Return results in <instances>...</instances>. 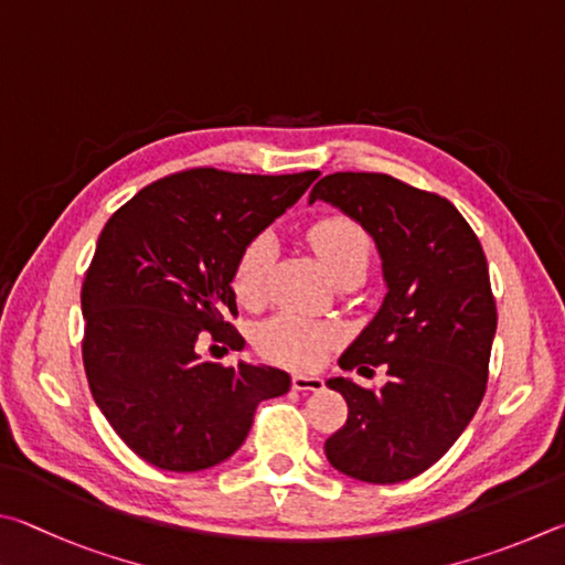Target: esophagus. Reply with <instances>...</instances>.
<instances>
[{"label":"esophagus","instance_id":"obj_1","mask_svg":"<svg viewBox=\"0 0 565 565\" xmlns=\"http://www.w3.org/2000/svg\"><path fill=\"white\" fill-rule=\"evenodd\" d=\"M292 390H298V392H322L324 380L312 377V374H292Z\"/></svg>","mask_w":565,"mask_h":565}]
</instances>
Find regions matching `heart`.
<instances>
[{"label":"heart","mask_w":565,"mask_h":565,"mask_svg":"<svg viewBox=\"0 0 565 565\" xmlns=\"http://www.w3.org/2000/svg\"><path fill=\"white\" fill-rule=\"evenodd\" d=\"M308 241L318 253L330 280L344 273H367L372 241L364 227L348 215H328L308 227ZM275 257L273 235H257L243 247L235 265V295L245 305L263 300L267 275ZM338 342V330L330 324L298 318V315H277L257 330V348L280 364L290 367H312Z\"/></svg>","instance_id":"obj_1"}]
</instances>
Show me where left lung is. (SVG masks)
Instances as JSON below:
<instances>
[{
	"label": "left lung",
	"instance_id": "1",
	"mask_svg": "<svg viewBox=\"0 0 565 565\" xmlns=\"http://www.w3.org/2000/svg\"><path fill=\"white\" fill-rule=\"evenodd\" d=\"M367 231L387 295L340 358L342 370L387 367L382 390L348 377L328 387L348 402V422L324 441L334 469L367 483L414 479L469 427L487 392L497 302L487 255L447 198L387 173H332L312 188Z\"/></svg>",
	"mask_w": 565,
	"mask_h": 565
}]
</instances>
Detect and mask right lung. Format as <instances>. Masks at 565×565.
Instances as JSON below:
<instances>
[{"label":"right lung","mask_w":565,"mask_h":565,"mask_svg":"<svg viewBox=\"0 0 565 565\" xmlns=\"http://www.w3.org/2000/svg\"><path fill=\"white\" fill-rule=\"evenodd\" d=\"M318 175L191 168L108 217L82 288L84 370L98 409L143 461L211 469L241 449L257 404L290 390L288 372L223 367L198 348H243L231 324L237 257Z\"/></svg>","instance_id":"add662e5"}]
</instances>
